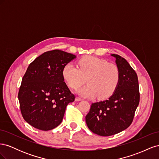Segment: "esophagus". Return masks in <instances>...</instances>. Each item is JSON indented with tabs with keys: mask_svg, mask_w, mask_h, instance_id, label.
I'll list each match as a JSON object with an SVG mask.
<instances>
[{
	"mask_svg": "<svg viewBox=\"0 0 159 159\" xmlns=\"http://www.w3.org/2000/svg\"><path fill=\"white\" fill-rule=\"evenodd\" d=\"M75 100L76 101V102H80V101H81V100H82V99L80 98H79V97H76V98H75Z\"/></svg>",
	"mask_w": 159,
	"mask_h": 159,
	"instance_id": "obj_1",
	"label": "esophagus"
}]
</instances>
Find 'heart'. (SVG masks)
<instances>
[{
  "mask_svg": "<svg viewBox=\"0 0 159 159\" xmlns=\"http://www.w3.org/2000/svg\"><path fill=\"white\" fill-rule=\"evenodd\" d=\"M78 64L79 68L72 63L66 64L62 76L72 89L81 87L87 79L88 85L77 91L80 96L92 98L98 95L99 99H105L115 92L120 81V71L116 65L91 56L81 57Z\"/></svg>",
  "mask_w": 159,
  "mask_h": 159,
  "instance_id": "obj_1",
  "label": "heart"
}]
</instances>
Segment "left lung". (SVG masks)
<instances>
[{
    "label": "left lung",
    "instance_id": "left-lung-1",
    "mask_svg": "<svg viewBox=\"0 0 159 159\" xmlns=\"http://www.w3.org/2000/svg\"><path fill=\"white\" fill-rule=\"evenodd\" d=\"M111 56L120 71L119 84L107 100L91 104L85 116L88 128L103 137L113 135L130 126L140 99L136 72L123 57Z\"/></svg>",
    "mask_w": 159,
    "mask_h": 159
}]
</instances>
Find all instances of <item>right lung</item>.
<instances>
[{
    "instance_id": "1",
    "label": "right lung",
    "mask_w": 159,
    "mask_h": 159,
    "mask_svg": "<svg viewBox=\"0 0 159 159\" xmlns=\"http://www.w3.org/2000/svg\"><path fill=\"white\" fill-rule=\"evenodd\" d=\"M75 57L54 50L44 52L28 66L18 97L22 117L32 127L49 131L61 123L67 105L75 100L65 83L62 69Z\"/></svg>"
}]
</instances>
